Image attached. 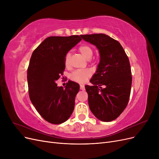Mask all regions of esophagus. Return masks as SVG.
<instances>
[{
  "label": "esophagus",
  "instance_id": "esophagus-1",
  "mask_svg": "<svg viewBox=\"0 0 159 159\" xmlns=\"http://www.w3.org/2000/svg\"><path fill=\"white\" fill-rule=\"evenodd\" d=\"M80 89L85 90V86L83 84H80Z\"/></svg>",
  "mask_w": 159,
  "mask_h": 159
}]
</instances>
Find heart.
<instances>
[{
    "instance_id": "b5f03b06",
    "label": "heart",
    "mask_w": 159,
    "mask_h": 159,
    "mask_svg": "<svg viewBox=\"0 0 159 159\" xmlns=\"http://www.w3.org/2000/svg\"><path fill=\"white\" fill-rule=\"evenodd\" d=\"M80 52L82 54L86 59L89 60L93 55V50L90 46L88 44H83L79 47ZM70 54H67L65 57V64L68 65L69 63ZM91 71L88 69L85 70H77L73 71L71 74V78L76 82L84 83L91 76Z\"/></svg>"
}]
</instances>
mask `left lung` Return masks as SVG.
<instances>
[{
    "label": "left lung",
    "mask_w": 159,
    "mask_h": 159,
    "mask_svg": "<svg viewBox=\"0 0 159 159\" xmlns=\"http://www.w3.org/2000/svg\"><path fill=\"white\" fill-rule=\"evenodd\" d=\"M99 50L100 61L85 85L91 111L100 121L117 119L128 104L132 84L129 60L120 43L104 34L81 35Z\"/></svg>",
    "instance_id": "left-lung-1"
}]
</instances>
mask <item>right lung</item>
Wrapping results in <instances>:
<instances>
[{
  "label": "right lung",
  "mask_w": 159,
  "mask_h": 159,
  "mask_svg": "<svg viewBox=\"0 0 159 159\" xmlns=\"http://www.w3.org/2000/svg\"><path fill=\"white\" fill-rule=\"evenodd\" d=\"M81 40L78 35L50 36L32 54L27 71L29 97L37 111L50 123H64L73 113L79 84L68 81L64 89L56 81L63 75L66 54Z\"/></svg>",
  "instance_id": "right-lung-1"
}]
</instances>
